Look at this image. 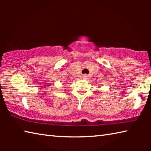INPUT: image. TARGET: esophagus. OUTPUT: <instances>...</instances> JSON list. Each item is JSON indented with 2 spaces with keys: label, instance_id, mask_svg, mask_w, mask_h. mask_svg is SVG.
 <instances>
[{
  "label": "esophagus",
  "instance_id": "1",
  "mask_svg": "<svg viewBox=\"0 0 151 151\" xmlns=\"http://www.w3.org/2000/svg\"><path fill=\"white\" fill-rule=\"evenodd\" d=\"M83 78L85 79V80H86V79L88 78V76L86 75H83Z\"/></svg>",
  "mask_w": 151,
  "mask_h": 151
}]
</instances>
